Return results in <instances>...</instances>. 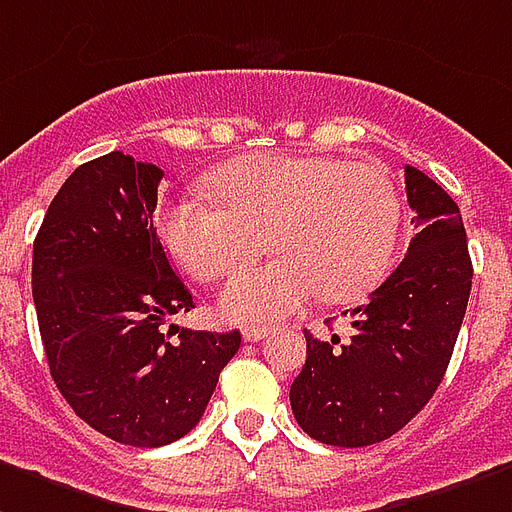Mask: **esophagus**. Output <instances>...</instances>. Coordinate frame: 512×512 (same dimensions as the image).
Segmentation results:
<instances>
[{"label": "esophagus", "mask_w": 512, "mask_h": 512, "mask_svg": "<svg viewBox=\"0 0 512 512\" xmlns=\"http://www.w3.org/2000/svg\"><path fill=\"white\" fill-rule=\"evenodd\" d=\"M268 325H244L241 328V336H244V342H260V339H266L268 336Z\"/></svg>", "instance_id": "1"}]
</instances>
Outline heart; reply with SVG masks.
Returning a JSON list of instances; mask_svg holds the SVG:
<instances>
[{"label": "heart", "mask_w": 512, "mask_h": 512, "mask_svg": "<svg viewBox=\"0 0 512 512\" xmlns=\"http://www.w3.org/2000/svg\"><path fill=\"white\" fill-rule=\"evenodd\" d=\"M222 203L184 198L162 208V244L189 276L214 282L271 246L268 263L236 274L219 295L233 323H266L312 298L355 301L391 263L401 200L372 162L328 154H252L211 176Z\"/></svg>", "instance_id": "b5f03b06"}]
</instances>
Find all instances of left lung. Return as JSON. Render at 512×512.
I'll return each instance as SVG.
<instances>
[{
  "mask_svg": "<svg viewBox=\"0 0 512 512\" xmlns=\"http://www.w3.org/2000/svg\"><path fill=\"white\" fill-rule=\"evenodd\" d=\"M415 211L410 249L369 301L350 312V333H306V363L290 385L298 426L317 442L363 448L393 437L445 377L472 290L461 211L423 170L404 168Z\"/></svg>",
  "mask_w": 512,
  "mask_h": 512,
  "instance_id": "left-lung-1",
  "label": "left lung"
}]
</instances>
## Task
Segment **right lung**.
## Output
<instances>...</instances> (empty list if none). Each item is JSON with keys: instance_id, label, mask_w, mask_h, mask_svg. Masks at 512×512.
Segmentation results:
<instances>
[{"instance_id": "add662e5", "label": "right lung", "mask_w": 512, "mask_h": 512, "mask_svg": "<svg viewBox=\"0 0 512 512\" xmlns=\"http://www.w3.org/2000/svg\"><path fill=\"white\" fill-rule=\"evenodd\" d=\"M160 181L157 165L124 151L75 168L45 211L32 255L56 388L78 418L132 448H160L195 429L241 347L238 331L168 325L195 304L157 238Z\"/></svg>"}]
</instances>
